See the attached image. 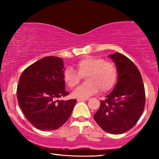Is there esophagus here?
<instances>
[{
	"mask_svg": "<svg viewBox=\"0 0 159 159\" xmlns=\"http://www.w3.org/2000/svg\"><path fill=\"white\" fill-rule=\"evenodd\" d=\"M88 98H78L77 99V101L80 102V101H88Z\"/></svg>",
	"mask_w": 159,
	"mask_h": 159,
	"instance_id": "1",
	"label": "esophagus"
}]
</instances>
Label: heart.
I'll use <instances>...</instances> for the list:
<instances>
[{"mask_svg":"<svg viewBox=\"0 0 159 159\" xmlns=\"http://www.w3.org/2000/svg\"><path fill=\"white\" fill-rule=\"evenodd\" d=\"M77 71L67 68L64 73V80L69 88L80 83L82 76H85L87 82L72 93L77 98H86L98 92H107L114 88L117 79V69L111 62L104 61L103 58L88 56L76 64Z\"/></svg>","mask_w":159,"mask_h":159,"instance_id":"obj_1","label":"heart"}]
</instances>
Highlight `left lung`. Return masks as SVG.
Listing matches in <instances>:
<instances>
[{"label":"left lung","mask_w":159,"mask_h":159,"mask_svg":"<svg viewBox=\"0 0 159 159\" xmlns=\"http://www.w3.org/2000/svg\"><path fill=\"white\" fill-rule=\"evenodd\" d=\"M108 57L116 66L117 82L105 101H101L94 119L104 131L119 134L132 129L142 115L145 88L140 71L131 60L120 53Z\"/></svg>","instance_id":"obj_1"}]
</instances>
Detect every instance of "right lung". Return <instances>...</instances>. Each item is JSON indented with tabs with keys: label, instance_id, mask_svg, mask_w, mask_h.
Segmentation results:
<instances>
[{
	"label": "right lung",
	"instance_id": "obj_1",
	"mask_svg": "<svg viewBox=\"0 0 159 159\" xmlns=\"http://www.w3.org/2000/svg\"><path fill=\"white\" fill-rule=\"evenodd\" d=\"M64 71L62 58L47 56L25 69L19 78V107L37 129H57L71 116L77 100H58L69 95L65 90Z\"/></svg>",
	"mask_w": 159,
	"mask_h": 159
}]
</instances>
